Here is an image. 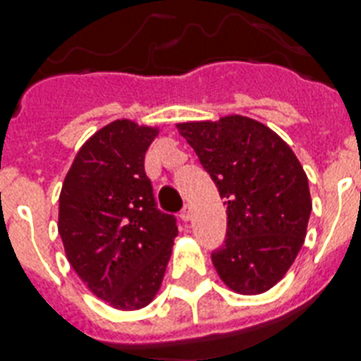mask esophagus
Instances as JSON below:
<instances>
[{
	"mask_svg": "<svg viewBox=\"0 0 361 361\" xmlns=\"http://www.w3.org/2000/svg\"><path fill=\"white\" fill-rule=\"evenodd\" d=\"M190 216H192V211H190V205L185 204V205H183V209H181L180 218H181V220H183V222H189Z\"/></svg>",
	"mask_w": 361,
	"mask_h": 361,
	"instance_id": "obj_1",
	"label": "esophagus"
}]
</instances>
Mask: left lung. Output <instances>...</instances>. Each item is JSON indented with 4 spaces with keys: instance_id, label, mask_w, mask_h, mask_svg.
<instances>
[{
    "instance_id": "8db88e82",
    "label": "left lung",
    "mask_w": 361,
    "mask_h": 361,
    "mask_svg": "<svg viewBox=\"0 0 361 361\" xmlns=\"http://www.w3.org/2000/svg\"><path fill=\"white\" fill-rule=\"evenodd\" d=\"M178 130L226 200V240L211 255L218 275L233 292H266L288 271L307 235L312 200L301 163L274 130L242 115Z\"/></svg>"
}]
</instances>
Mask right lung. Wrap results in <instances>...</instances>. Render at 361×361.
<instances>
[{"mask_svg": "<svg viewBox=\"0 0 361 361\" xmlns=\"http://www.w3.org/2000/svg\"><path fill=\"white\" fill-rule=\"evenodd\" d=\"M157 128L106 124L78 150L60 192L59 233L69 264L119 310L147 307L161 286L178 235L157 209L145 154Z\"/></svg>", "mask_w": 361, "mask_h": 361, "instance_id": "add662e5", "label": "right lung"}]
</instances>
